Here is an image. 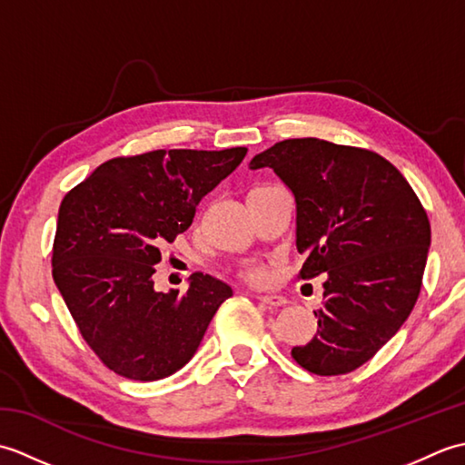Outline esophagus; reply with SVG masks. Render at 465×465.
<instances>
[{
    "label": "esophagus",
    "mask_w": 465,
    "mask_h": 465,
    "mask_svg": "<svg viewBox=\"0 0 465 465\" xmlns=\"http://www.w3.org/2000/svg\"><path fill=\"white\" fill-rule=\"evenodd\" d=\"M258 300L263 305H268V308H282V305L288 303V302H285V298H282V295H260Z\"/></svg>",
    "instance_id": "1"
}]
</instances>
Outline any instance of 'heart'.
<instances>
[{
	"mask_svg": "<svg viewBox=\"0 0 465 465\" xmlns=\"http://www.w3.org/2000/svg\"><path fill=\"white\" fill-rule=\"evenodd\" d=\"M240 278L250 285H265L270 282V270L260 262H245L240 268Z\"/></svg>",
	"mask_w": 465,
	"mask_h": 465,
	"instance_id": "heart-1",
	"label": "heart"
}]
</instances>
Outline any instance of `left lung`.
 <instances>
[{
    "label": "left lung",
    "instance_id": "obj_1",
    "mask_svg": "<svg viewBox=\"0 0 465 465\" xmlns=\"http://www.w3.org/2000/svg\"><path fill=\"white\" fill-rule=\"evenodd\" d=\"M298 205V273H325L318 333L292 350L315 375H341L371 360L408 320L421 290L430 220L406 177L380 153L318 137L283 140L255 155Z\"/></svg>",
    "mask_w": 465,
    "mask_h": 465
}]
</instances>
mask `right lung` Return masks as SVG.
<instances>
[{
    "label": "right lung",
    "mask_w": 465,
    "mask_h": 465,
    "mask_svg": "<svg viewBox=\"0 0 465 465\" xmlns=\"http://www.w3.org/2000/svg\"><path fill=\"white\" fill-rule=\"evenodd\" d=\"M248 153L155 150L102 163L59 205L54 282L100 361L155 381L193 358L232 288L195 272L185 293L155 292L160 248L192 225L195 205Z\"/></svg>",
    "instance_id": "add662e5"
}]
</instances>
